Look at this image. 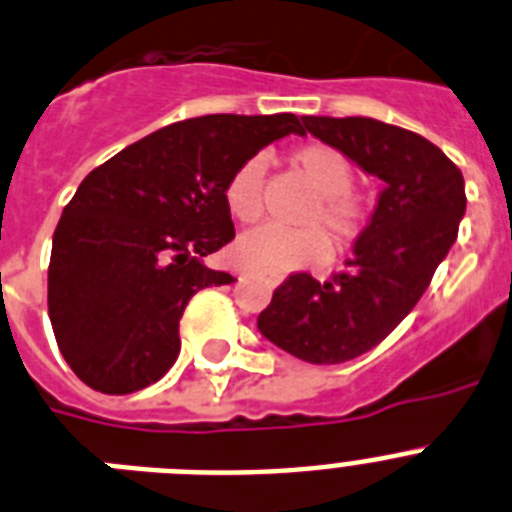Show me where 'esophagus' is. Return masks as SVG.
<instances>
[{
	"label": "esophagus",
	"mask_w": 512,
	"mask_h": 512,
	"mask_svg": "<svg viewBox=\"0 0 512 512\" xmlns=\"http://www.w3.org/2000/svg\"><path fill=\"white\" fill-rule=\"evenodd\" d=\"M235 277L243 279V277H246V272H238V274H235ZM256 277L264 279V282H266V285H269V287H279V285H282V277H279V274H266V272H259V274H256Z\"/></svg>",
	"instance_id": "obj_1"
}]
</instances>
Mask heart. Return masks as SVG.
<instances>
[{
  "label": "heart",
  "instance_id": "b5f03b06",
  "mask_svg": "<svg viewBox=\"0 0 512 512\" xmlns=\"http://www.w3.org/2000/svg\"><path fill=\"white\" fill-rule=\"evenodd\" d=\"M290 163L303 173L308 186L316 191V207L310 209L305 222H318L336 243H349L360 235L368 220V204L352 186V165L339 150L329 144H303L290 152ZM261 186H264V163L251 157L235 168L225 186L227 212L248 225L261 217ZM329 243L318 227L285 230V227H256L243 233L230 248V259L240 269L256 272H292L316 266L326 259Z\"/></svg>",
  "mask_w": 512,
  "mask_h": 512
}]
</instances>
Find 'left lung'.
Wrapping results in <instances>:
<instances>
[{"instance_id":"1","label":"left lung","mask_w":512,"mask_h":512,"mask_svg":"<svg viewBox=\"0 0 512 512\" xmlns=\"http://www.w3.org/2000/svg\"><path fill=\"white\" fill-rule=\"evenodd\" d=\"M303 124L383 189L347 269L329 282L290 274L256 323L292 357L336 365L381 344L425 295L464 220V176L440 147L401 126L365 116H303Z\"/></svg>"}]
</instances>
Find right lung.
<instances>
[{"mask_svg": "<svg viewBox=\"0 0 512 512\" xmlns=\"http://www.w3.org/2000/svg\"><path fill=\"white\" fill-rule=\"evenodd\" d=\"M287 134H303L295 113L186 119L124 147L80 183L54 233L48 316L82 383L124 396L173 368L186 303L235 282L204 264L235 238L227 181Z\"/></svg>", "mask_w": 512, "mask_h": 512, "instance_id": "right-lung-1", "label": "right lung"}]
</instances>
